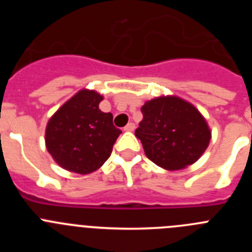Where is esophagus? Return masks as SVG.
Returning a JSON list of instances; mask_svg holds the SVG:
<instances>
[{"label":"esophagus","instance_id":"esophagus-1","mask_svg":"<svg viewBox=\"0 0 252 252\" xmlns=\"http://www.w3.org/2000/svg\"><path fill=\"white\" fill-rule=\"evenodd\" d=\"M135 127H136L135 124H133V122H130V124H127L126 126H125V131H133L135 130Z\"/></svg>","mask_w":252,"mask_h":252}]
</instances>
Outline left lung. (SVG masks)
Instances as JSON below:
<instances>
[{
	"label": "left lung",
	"mask_w": 252,
	"mask_h": 252,
	"mask_svg": "<svg viewBox=\"0 0 252 252\" xmlns=\"http://www.w3.org/2000/svg\"><path fill=\"white\" fill-rule=\"evenodd\" d=\"M142 121L135 131L146 157L168 170L190 165L201 158L211 131L199 111L178 97H159L141 107Z\"/></svg>",
	"instance_id": "8db88e82"
}]
</instances>
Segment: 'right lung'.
Returning a JSON list of instances; mask_svg holds the SVG:
<instances>
[{
    "label": "right lung",
    "instance_id": "add662e5",
    "mask_svg": "<svg viewBox=\"0 0 252 252\" xmlns=\"http://www.w3.org/2000/svg\"><path fill=\"white\" fill-rule=\"evenodd\" d=\"M102 95L94 91H79L49 120L46 149L62 168L78 174H90L110 158L120 133L112 113L99 110Z\"/></svg>",
    "mask_w": 252,
    "mask_h": 252
}]
</instances>
